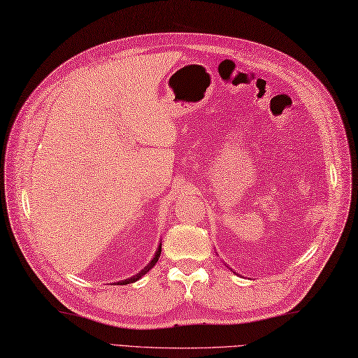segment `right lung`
Here are the masks:
<instances>
[{
  "label": "right lung",
  "mask_w": 358,
  "mask_h": 358,
  "mask_svg": "<svg viewBox=\"0 0 358 358\" xmlns=\"http://www.w3.org/2000/svg\"><path fill=\"white\" fill-rule=\"evenodd\" d=\"M160 252H162V245H159V250L157 251H155V255H154V259L151 260V263H148V266H146V268H143L139 273H137V275H134V277H131V278H128V280H124V281H119L117 284H121V286H122V284H130V282H134V281H137V280H139V278H142L143 277V275L146 273V272H148L152 266H154V264L155 263H157V260H159V257H160Z\"/></svg>",
  "instance_id": "right-lung-1"
}]
</instances>
